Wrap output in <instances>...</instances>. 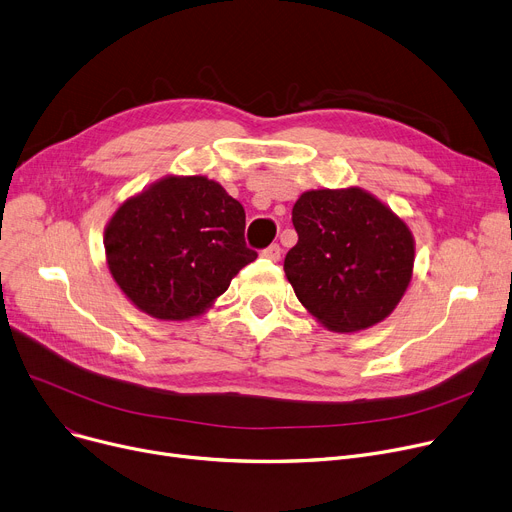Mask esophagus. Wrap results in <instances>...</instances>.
<instances>
[{
    "instance_id": "obj_1",
    "label": "esophagus",
    "mask_w": 512,
    "mask_h": 512,
    "mask_svg": "<svg viewBox=\"0 0 512 512\" xmlns=\"http://www.w3.org/2000/svg\"><path fill=\"white\" fill-rule=\"evenodd\" d=\"M262 258H266V260H273V262H277V260L281 258V246H279V244H273V246H268V248H264V250H262Z\"/></svg>"
}]
</instances>
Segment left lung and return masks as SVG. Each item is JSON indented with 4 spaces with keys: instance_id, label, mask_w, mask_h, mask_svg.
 Masks as SVG:
<instances>
[{
    "instance_id": "8db88e82",
    "label": "left lung",
    "mask_w": 512,
    "mask_h": 512,
    "mask_svg": "<svg viewBox=\"0 0 512 512\" xmlns=\"http://www.w3.org/2000/svg\"><path fill=\"white\" fill-rule=\"evenodd\" d=\"M297 244L285 275L306 310L335 333L382 322L411 281L409 227L362 188L310 190L293 204Z\"/></svg>"
}]
</instances>
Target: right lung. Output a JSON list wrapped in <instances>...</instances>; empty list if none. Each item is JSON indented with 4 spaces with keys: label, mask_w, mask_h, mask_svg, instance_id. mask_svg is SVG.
Segmentation results:
<instances>
[{
    "label": "right lung",
    "mask_w": 512,
    "mask_h": 512,
    "mask_svg": "<svg viewBox=\"0 0 512 512\" xmlns=\"http://www.w3.org/2000/svg\"><path fill=\"white\" fill-rule=\"evenodd\" d=\"M244 206L204 175H169L115 210L107 264L130 302L159 320H188L227 291L256 252Z\"/></svg>",
    "instance_id": "1"
}]
</instances>
